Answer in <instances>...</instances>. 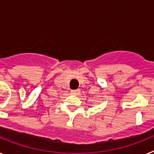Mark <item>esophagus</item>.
Instances as JSON below:
<instances>
[{"label":"esophagus","mask_w":154,"mask_h":154,"mask_svg":"<svg viewBox=\"0 0 154 154\" xmlns=\"http://www.w3.org/2000/svg\"><path fill=\"white\" fill-rule=\"evenodd\" d=\"M79 92V89H73V90H71V94H72V95H78Z\"/></svg>","instance_id":"esophagus-1"}]
</instances>
